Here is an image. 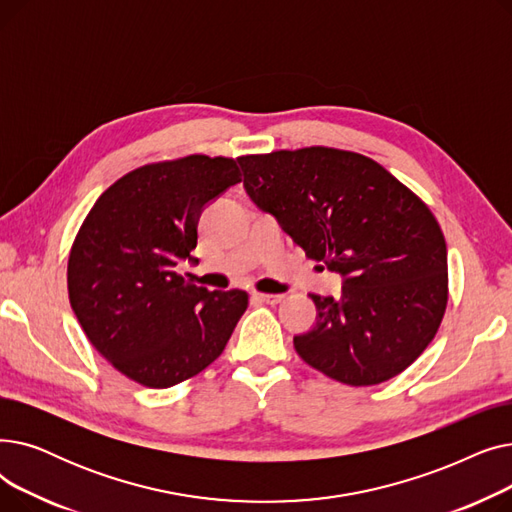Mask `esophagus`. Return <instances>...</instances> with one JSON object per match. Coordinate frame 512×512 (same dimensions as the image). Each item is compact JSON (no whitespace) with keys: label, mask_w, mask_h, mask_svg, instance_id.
Segmentation results:
<instances>
[{"label":"esophagus","mask_w":512,"mask_h":512,"mask_svg":"<svg viewBox=\"0 0 512 512\" xmlns=\"http://www.w3.org/2000/svg\"><path fill=\"white\" fill-rule=\"evenodd\" d=\"M255 299L265 303V305H278L284 297L282 294H265V292H255Z\"/></svg>","instance_id":"esophagus-1"}]
</instances>
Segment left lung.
<instances>
[{
  "mask_svg": "<svg viewBox=\"0 0 512 512\" xmlns=\"http://www.w3.org/2000/svg\"><path fill=\"white\" fill-rule=\"evenodd\" d=\"M245 191L340 297L311 294L315 326L294 336L305 363L348 386L382 384L434 340L448 303L446 240L434 213L378 161L307 147L242 155Z\"/></svg>",
  "mask_w": 512,
  "mask_h": 512,
  "instance_id": "left-lung-1",
  "label": "left lung"
}]
</instances>
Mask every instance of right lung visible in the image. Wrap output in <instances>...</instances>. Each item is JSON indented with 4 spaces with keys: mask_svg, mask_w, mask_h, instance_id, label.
Returning a JSON list of instances; mask_svg holds the SVG:
<instances>
[{
    "mask_svg": "<svg viewBox=\"0 0 512 512\" xmlns=\"http://www.w3.org/2000/svg\"><path fill=\"white\" fill-rule=\"evenodd\" d=\"M240 182L230 157L188 155L137 168L95 201L68 259L70 305L97 353L132 382L170 388L222 355L245 290L178 274L197 259L201 211Z\"/></svg>",
    "mask_w": 512,
    "mask_h": 512,
    "instance_id": "right-lung-1",
    "label": "right lung"
}]
</instances>
